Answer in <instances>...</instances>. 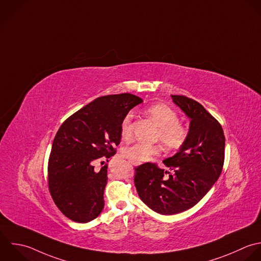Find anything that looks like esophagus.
<instances>
[{
  "label": "esophagus",
  "mask_w": 261,
  "mask_h": 261,
  "mask_svg": "<svg viewBox=\"0 0 261 261\" xmlns=\"http://www.w3.org/2000/svg\"><path fill=\"white\" fill-rule=\"evenodd\" d=\"M135 165H138V164H135Z\"/></svg>",
  "instance_id": "34e87169"
}]
</instances>
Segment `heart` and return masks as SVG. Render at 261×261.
I'll use <instances>...</instances> for the list:
<instances>
[{
    "mask_svg": "<svg viewBox=\"0 0 261 261\" xmlns=\"http://www.w3.org/2000/svg\"><path fill=\"white\" fill-rule=\"evenodd\" d=\"M146 114L160 127L156 140L161 141L167 150H178L186 142L189 130L186 125L179 122V114L170 106L158 102L146 109ZM133 115L128 113L122 120L120 126L121 137L123 140H129L133 134L132 127ZM162 147L159 144H146L135 142L123 148L122 154L130 162L140 164L151 160L161 153Z\"/></svg>",
    "mask_w": 261,
    "mask_h": 261,
    "instance_id": "heart-1",
    "label": "heart"
}]
</instances>
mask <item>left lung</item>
I'll return each instance as SVG.
<instances>
[{
  "instance_id": "1",
  "label": "left lung",
  "mask_w": 261,
  "mask_h": 261,
  "mask_svg": "<svg viewBox=\"0 0 261 261\" xmlns=\"http://www.w3.org/2000/svg\"><path fill=\"white\" fill-rule=\"evenodd\" d=\"M172 98L191 119L185 144L164 161L172 173L146 163L135 168L134 175L140 199L161 215L180 214L198 203L219 179L225 162V135L219 121L192 98L178 94Z\"/></svg>"
}]
</instances>
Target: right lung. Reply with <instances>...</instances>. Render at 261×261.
Returning <instances> with one entry per match:
<instances>
[{
  "mask_svg": "<svg viewBox=\"0 0 261 261\" xmlns=\"http://www.w3.org/2000/svg\"><path fill=\"white\" fill-rule=\"evenodd\" d=\"M141 102L131 93L100 96L59 128L48 158L47 186L57 207L71 221L88 223L101 213L108 165L100 170L94 165L116 153L121 122Z\"/></svg>",
  "mask_w": 261,
  "mask_h": 261,
  "instance_id": "obj_1",
  "label": "right lung"
}]
</instances>
